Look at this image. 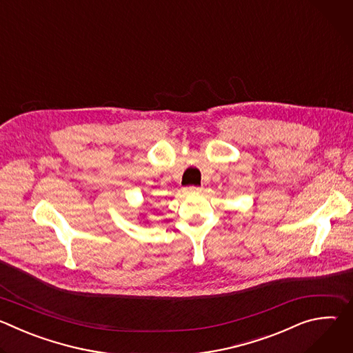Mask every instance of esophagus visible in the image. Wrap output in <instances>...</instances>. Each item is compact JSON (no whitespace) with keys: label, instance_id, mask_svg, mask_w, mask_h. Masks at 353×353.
Instances as JSON below:
<instances>
[{"label":"esophagus","instance_id":"esophagus-1","mask_svg":"<svg viewBox=\"0 0 353 353\" xmlns=\"http://www.w3.org/2000/svg\"><path fill=\"white\" fill-rule=\"evenodd\" d=\"M201 188L199 187H195V185H191V187H184L183 188V192L184 194H195V192H199Z\"/></svg>","mask_w":353,"mask_h":353}]
</instances>
